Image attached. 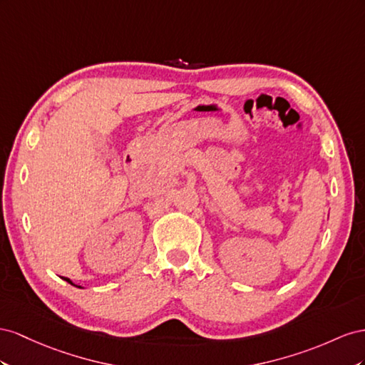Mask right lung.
<instances>
[{
    "label": "right lung",
    "mask_w": 365,
    "mask_h": 365,
    "mask_svg": "<svg viewBox=\"0 0 365 365\" xmlns=\"http://www.w3.org/2000/svg\"><path fill=\"white\" fill-rule=\"evenodd\" d=\"M66 281H67V283H70V284H73V286H76V287H81V286H78V284H75V283H73V281L70 279V278H64Z\"/></svg>",
    "instance_id": "1"
}]
</instances>
